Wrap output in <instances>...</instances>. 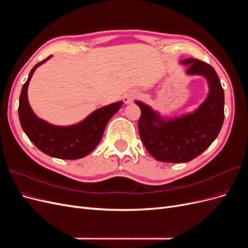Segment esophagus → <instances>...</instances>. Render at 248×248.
<instances>
[{
  "label": "esophagus",
  "instance_id": "obj_1",
  "mask_svg": "<svg viewBox=\"0 0 248 248\" xmlns=\"http://www.w3.org/2000/svg\"><path fill=\"white\" fill-rule=\"evenodd\" d=\"M138 97H139V93L137 91H130L124 96V102L131 103V102H133L134 99L138 98Z\"/></svg>",
  "mask_w": 248,
  "mask_h": 248
}]
</instances>
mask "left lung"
Wrapping results in <instances>:
<instances>
[{
  "label": "left lung",
  "mask_w": 248,
  "mask_h": 248,
  "mask_svg": "<svg viewBox=\"0 0 248 248\" xmlns=\"http://www.w3.org/2000/svg\"><path fill=\"white\" fill-rule=\"evenodd\" d=\"M186 73L208 80L209 94L199 108L189 114L164 120L147 104L140 108L139 132L142 144L155 159L164 162H188L202 154L218 136L224 119V93L213 67L198 59L183 60Z\"/></svg>",
  "instance_id": "1"
}]
</instances>
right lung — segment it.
Masks as SVG:
<instances>
[{
  "label": "right lung",
  "mask_w": 248,
  "mask_h": 248,
  "mask_svg": "<svg viewBox=\"0 0 248 248\" xmlns=\"http://www.w3.org/2000/svg\"><path fill=\"white\" fill-rule=\"evenodd\" d=\"M50 57L37 63L29 74L19 96L18 117L21 128L44 154L60 159L82 158L99 144L109 119L122 107V101L100 108L84 121L71 126H55L37 117L28 101V86L34 71Z\"/></svg>",
  "instance_id": "obj_1"
}]
</instances>
